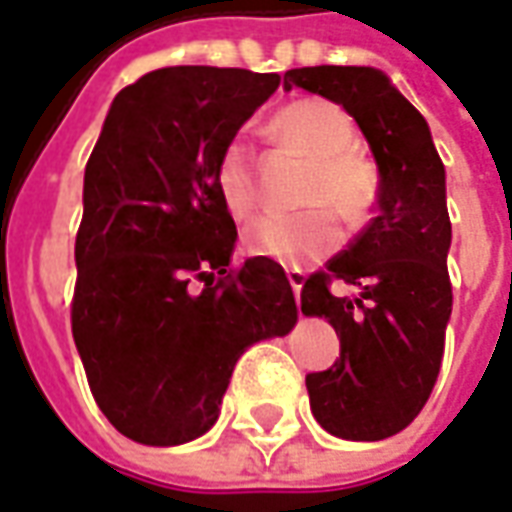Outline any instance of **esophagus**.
Masks as SVG:
<instances>
[{"mask_svg":"<svg viewBox=\"0 0 512 512\" xmlns=\"http://www.w3.org/2000/svg\"><path fill=\"white\" fill-rule=\"evenodd\" d=\"M287 281H290L292 292H295V298H298L303 287V270H298V267H287Z\"/></svg>","mask_w":512,"mask_h":512,"instance_id":"esophagus-1","label":"esophagus"}]
</instances>
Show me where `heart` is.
Returning <instances> with one entry per match:
<instances>
[{
    "mask_svg": "<svg viewBox=\"0 0 512 512\" xmlns=\"http://www.w3.org/2000/svg\"><path fill=\"white\" fill-rule=\"evenodd\" d=\"M273 128L284 142L312 158L301 195L309 206L292 214H264L245 228L242 242L253 256L281 264L315 262L337 250L343 239L340 217L330 206L340 209L351 225L365 220L376 200V175L368 161L351 150L354 125L334 102L317 97L292 102L276 116ZM214 186L222 206L236 220H245L256 211L259 186L253 153L245 139H231L220 150Z\"/></svg>",
    "mask_w": 512,
    "mask_h": 512,
    "instance_id": "obj_1",
    "label": "heart"
}]
</instances>
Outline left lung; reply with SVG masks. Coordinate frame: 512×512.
<instances>
[{"instance_id": "1", "label": "left lung", "mask_w": 512, "mask_h": 512, "mask_svg": "<svg viewBox=\"0 0 512 512\" xmlns=\"http://www.w3.org/2000/svg\"><path fill=\"white\" fill-rule=\"evenodd\" d=\"M292 86L343 105L379 167V214L303 281L301 312L326 317L340 337L329 370L306 376L317 424L345 440H384L412 424L438 382L451 281L446 169L426 119L387 74L370 66H303ZM360 287L354 299L330 284Z\"/></svg>"}]
</instances>
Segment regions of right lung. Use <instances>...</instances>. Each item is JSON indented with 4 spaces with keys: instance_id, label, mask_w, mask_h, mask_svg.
<instances>
[{
    "instance_id": "add662e5",
    "label": "right lung",
    "mask_w": 512,
    "mask_h": 512,
    "mask_svg": "<svg viewBox=\"0 0 512 512\" xmlns=\"http://www.w3.org/2000/svg\"><path fill=\"white\" fill-rule=\"evenodd\" d=\"M278 74L167 66L116 94L83 178L72 334L91 396L125 438L178 446L209 432L236 359L290 334L284 267H231L234 217L214 167Z\"/></svg>"
}]
</instances>
